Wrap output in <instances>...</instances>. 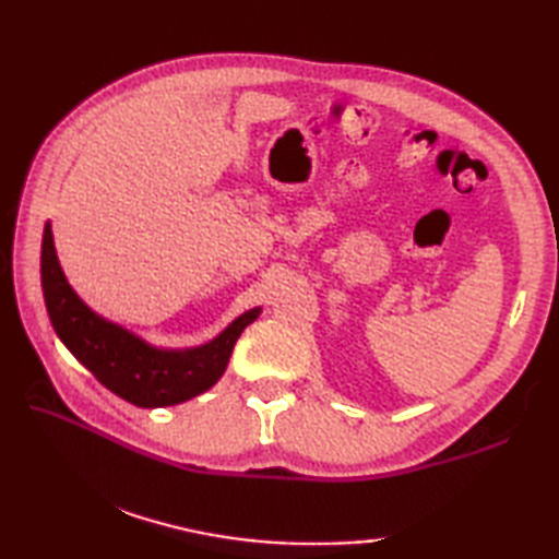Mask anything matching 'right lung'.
Listing matches in <instances>:
<instances>
[{
    "mask_svg": "<svg viewBox=\"0 0 559 559\" xmlns=\"http://www.w3.org/2000/svg\"><path fill=\"white\" fill-rule=\"evenodd\" d=\"M40 281L59 341L105 389L139 408L175 406L204 394L223 377L235 341L261 312V307L247 310L216 338L194 348L151 346L129 329L93 312L69 286L57 259L50 221L43 233Z\"/></svg>",
    "mask_w": 559,
    "mask_h": 559,
    "instance_id": "1",
    "label": "right lung"
}]
</instances>
